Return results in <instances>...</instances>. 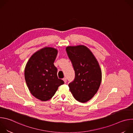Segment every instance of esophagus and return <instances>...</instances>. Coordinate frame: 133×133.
<instances>
[{
  "mask_svg": "<svg viewBox=\"0 0 133 133\" xmlns=\"http://www.w3.org/2000/svg\"><path fill=\"white\" fill-rule=\"evenodd\" d=\"M63 81H64L65 83H66V82H67V79H66V78H63Z\"/></svg>",
  "mask_w": 133,
  "mask_h": 133,
  "instance_id": "obj_1",
  "label": "esophagus"
}]
</instances>
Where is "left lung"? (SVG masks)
<instances>
[{"label":"left lung","mask_w":133,"mask_h":133,"mask_svg":"<svg viewBox=\"0 0 133 133\" xmlns=\"http://www.w3.org/2000/svg\"><path fill=\"white\" fill-rule=\"evenodd\" d=\"M75 71L74 81L68 84L75 99L81 103L90 100L97 92L102 82L99 64L90 50L84 45L66 48Z\"/></svg>","instance_id":"obj_1"}]
</instances>
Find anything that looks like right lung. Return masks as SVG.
<instances>
[{"instance_id":"add662e5","label":"right lung","mask_w":133,"mask_h":133,"mask_svg":"<svg viewBox=\"0 0 133 133\" xmlns=\"http://www.w3.org/2000/svg\"><path fill=\"white\" fill-rule=\"evenodd\" d=\"M57 49L45 47L36 51L28 61L25 68V78L32 95L41 101L51 99L58 87L64 84L57 75L54 63Z\"/></svg>"}]
</instances>
